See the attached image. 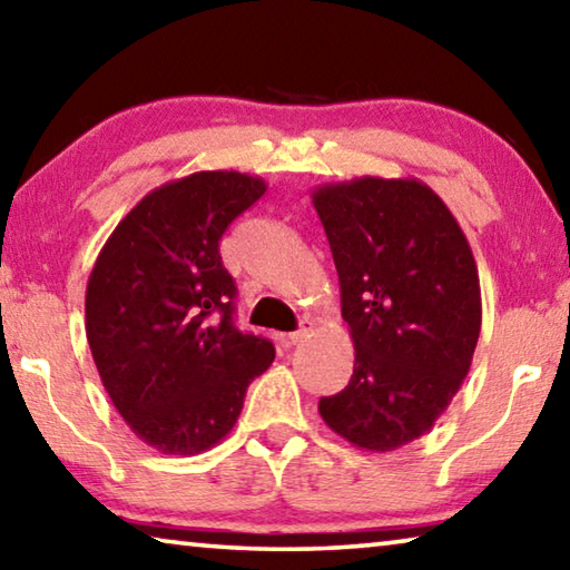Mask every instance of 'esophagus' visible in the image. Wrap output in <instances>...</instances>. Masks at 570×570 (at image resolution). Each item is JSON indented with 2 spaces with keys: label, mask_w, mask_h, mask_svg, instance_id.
Here are the masks:
<instances>
[{
  "label": "esophagus",
  "mask_w": 570,
  "mask_h": 570,
  "mask_svg": "<svg viewBox=\"0 0 570 570\" xmlns=\"http://www.w3.org/2000/svg\"><path fill=\"white\" fill-rule=\"evenodd\" d=\"M308 336H312V322L304 320V322H302V326H298L296 332L288 334L286 340H288V344H302V342H306V340H308Z\"/></svg>",
  "instance_id": "obj_1"
}]
</instances>
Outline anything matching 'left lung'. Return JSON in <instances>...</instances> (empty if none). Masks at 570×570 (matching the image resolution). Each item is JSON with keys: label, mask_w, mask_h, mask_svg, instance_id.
Here are the masks:
<instances>
[{"label": "left lung", "mask_w": 570, "mask_h": 570, "mask_svg": "<svg viewBox=\"0 0 570 570\" xmlns=\"http://www.w3.org/2000/svg\"><path fill=\"white\" fill-rule=\"evenodd\" d=\"M340 274L354 372L320 414L346 442L390 452L422 438L468 377L478 266L442 198L417 178H352L312 193Z\"/></svg>", "instance_id": "1"}]
</instances>
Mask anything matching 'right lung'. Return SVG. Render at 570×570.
I'll list each match as a JSON object with an SVG mask.
<instances>
[{"label":"right lung","mask_w":570,"mask_h":570,"mask_svg":"<svg viewBox=\"0 0 570 570\" xmlns=\"http://www.w3.org/2000/svg\"><path fill=\"white\" fill-rule=\"evenodd\" d=\"M266 193L238 170H200L150 190L105 240L85 294V332L105 392L163 455L218 445L274 344L234 324L236 284L218 244Z\"/></svg>","instance_id":"obj_1"}]
</instances>
